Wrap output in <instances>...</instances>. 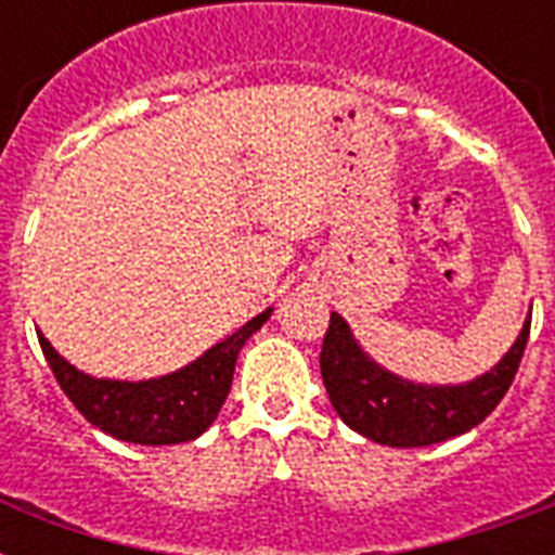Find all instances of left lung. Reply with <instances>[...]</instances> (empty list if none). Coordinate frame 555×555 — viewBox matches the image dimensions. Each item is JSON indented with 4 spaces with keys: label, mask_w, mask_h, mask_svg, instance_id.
Segmentation results:
<instances>
[{
    "label": "left lung",
    "mask_w": 555,
    "mask_h": 555,
    "mask_svg": "<svg viewBox=\"0 0 555 555\" xmlns=\"http://www.w3.org/2000/svg\"><path fill=\"white\" fill-rule=\"evenodd\" d=\"M530 337V317L499 365L461 386H426L386 371L365 354L348 322L331 313L322 339V383L346 426L383 447H431L487 417L513 386Z\"/></svg>",
    "instance_id": "left-lung-1"
}]
</instances>
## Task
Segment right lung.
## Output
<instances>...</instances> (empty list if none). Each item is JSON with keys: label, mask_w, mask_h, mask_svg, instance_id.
<instances>
[{"label": "right lung", "mask_w": 555, "mask_h": 555, "mask_svg": "<svg viewBox=\"0 0 555 555\" xmlns=\"http://www.w3.org/2000/svg\"><path fill=\"white\" fill-rule=\"evenodd\" d=\"M270 313L273 308L253 317L235 334L204 351L195 363L172 371L167 377L138 383L82 374L56 354L42 334L37 337L60 388L91 426L126 443L169 447L195 440L212 426L233 386L238 351L270 320Z\"/></svg>", "instance_id": "1"}]
</instances>
